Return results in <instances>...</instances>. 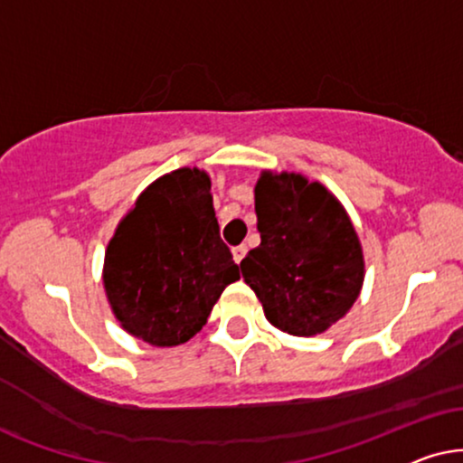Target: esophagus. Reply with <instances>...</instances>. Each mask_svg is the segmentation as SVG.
Masks as SVG:
<instances>
[{
	"label": "esophagus",
	"mask_w": 463,
	"mask_h": 463,
	"mask_svg": "<svg viewBox=\"0 0 463 463\" xmlns=\"http://www.w3.org/2000/svg\"><path fill=\"white\" fill-rule=\"evenodd\" d=\"M245 254H248V245H237V248H232V258H235V262H241Z\"/></svg>",
	"instance_id": "34e87169"
}]
</instances>
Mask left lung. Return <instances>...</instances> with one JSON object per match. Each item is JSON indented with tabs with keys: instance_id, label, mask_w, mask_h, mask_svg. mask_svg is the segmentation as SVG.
Wrapping results in <instances>:
<instances>
[{
	"instance_id": "obj_1",
	"label": "left lung",
	"mask_w": 463,
	"mask_h": 463,
	"mask_svg": "<svg viewBox=\"0 0 463 463\" xmlns=\"http://www.w3.org/2000/svg\"><path fill=\"white\" fill-rule=\"evenodd\" d=\"M260 245L241 273L275 328L322 335L351 309L364 283V256L347 212L319 182L264 171L256 188Z\"/></svg>"
}]
</instances>
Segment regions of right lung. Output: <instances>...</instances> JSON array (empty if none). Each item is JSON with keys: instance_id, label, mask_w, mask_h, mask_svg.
Here are the masks:
<instances>
[{"instance_id": "add662e5", "label": "right lung", "mask_w": 463, "mask_h": 463, "mask_svg": "<svg viewBox=\"0 0 463 463\" xmlns=\"http://www.w3.org/2000/svg\"><path fill=\"white\" fill-rule=\"evenodd\" d=\"M239 267L220 239L212 182L201 169H177L152 182L116 228L103 286L128 335L175 347L207 324Z\"/></svg>"}]
</instances>
